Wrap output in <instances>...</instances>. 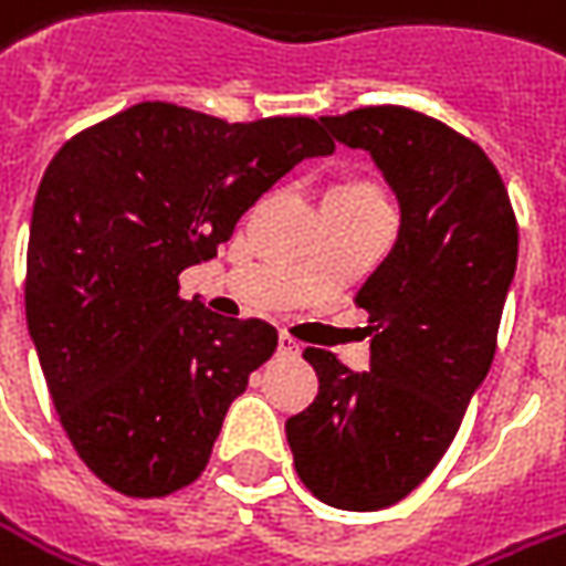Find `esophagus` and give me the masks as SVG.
<instances>
[{
  "label": "esophagus",
  "mask_w": 566,
  "mask_h": 566,
  "mask_svg": "<svg viewBox=\"0 0 566 566\" xmlns=\"http://www.w3.org/2000/svg\"><path fill=\"white\" fill-rule=\"evenodd\" d=\"M279 354L282 357H297L301 354V344L294 342L291 335H279Z\"/></svg>",
  "instance_id": "34e87169"
}]
</instances>
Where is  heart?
<instances>
[{"mask_svg": "<svg viewBox=\"0 0 566 566\" xmlns=\"http://www.w3.org/2000/svg\"><path fill=\"white\" fill-rule=\"evenodd\" d=\"M332 193H357V197H373V193H379V190L369 185V181H360V178H347V181H342V185L332 187Z\"/></svg>", "mask_w": 566, "mask_h": 566, "instance_id": "1", "label": "heart"}]
</instances>
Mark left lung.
I'll return each mask as SVG.
<instances>
[{
  "instance_id": "1",
  "label": "left lung",
  "mask_w": 566,
  "mask_h": 566,
  "mask_svg": "<svg viewBox=\"0 0 566 566\" xmlns=\"http://www.w3.org/2000/svg\"><path fill=\"white\" fill-rule=\"evenodd\" d=\"M322 125L376 159L398 193L400 231L357 291L373 325L369 373L306 347L319 395L284 429L313 495L381 511L439 467L495 360L516 216L492 159L439 118L366 106Z\"/></svg>"
}]
</instances>
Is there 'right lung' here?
Masks as SVG:
<instances>
[{
    "mask_svg": "<svg viewBox=\"0 0 566 566\" xmlns=\"http://www.w3.org/2000/svg\"><path fill=\"white\" fill-rule=\"evenodd\" d=\"M332 149L306 115L231 125L137 103L55 153L30 219L28 328L65 436L108 489L166 497L206 470L279 332L185 301L178 275L212 260L282 175Z\"/></svg>",
    "mask_w": 566,
    "mask_h": 566,
    "instance_id": "obj_1",
    "label": "right lung"
}]
</instances>
